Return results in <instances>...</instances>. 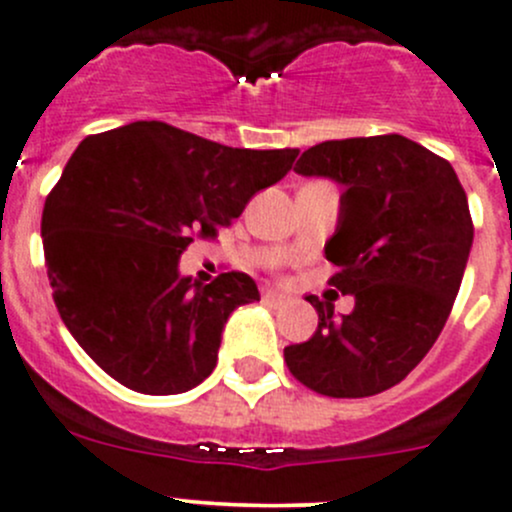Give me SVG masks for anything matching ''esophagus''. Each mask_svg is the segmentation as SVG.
<instances>
[{
    "instance_id": "1",
    "label": "esophagus",
    "mask_w": 512,
    "mask_h": 512,
    "mask_svg": "<svg viewBox=\"0 0 512 512\" xmlns=\"http://www.w3.org/2000/svg\"><path fill=\"white\" fill-rule=\"evenodd\" d=\"M263 300H266V303H271V305H283L288 298L283 293H278V291H273V288H268V291H263Z\"/></svg>"
}]
</instances>
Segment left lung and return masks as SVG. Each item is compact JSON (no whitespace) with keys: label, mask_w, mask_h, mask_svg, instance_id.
Wrapping results in <instances>:
<instances>
[{"label":"left lung","mask_w":512,"mask_h":512,"mask_svg":"<svg viewBox=\"0 0 512 512\" xmlns=\"http://www.w3.org/2000/svg\"><path fill=\"white\" fill-rule=\"evenodd\" d=\"M342 187L325 258L350 315L308 295L318 330L283 350L313 392L372 397L402 382L444 330L473 244L468 199L446 160L404 135L328 140L293 167Z\"/></svg>","instance_id":"1"}]
</instances>
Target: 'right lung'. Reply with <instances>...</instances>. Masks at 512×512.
I'll return each mask as SVG.
<instances>
[{"label": "right lung", "mask_w": 512, "mask_h": 512, "mask_svg": "<svg viewBox=\"0 0 512 512\" xmlns=\"http://www.w3.org/2000/svg\"><path fill=\"white\" fill-rule=\"evenodd\" d=\"M298 150H241L138 120L76 147L41 217L46 271L68 333L128 389L179 394L217 367L254 278L202 286L179 273L194 236H214L291 170Z\"/></svg>", "instance_id": "1"}]
</instances>
